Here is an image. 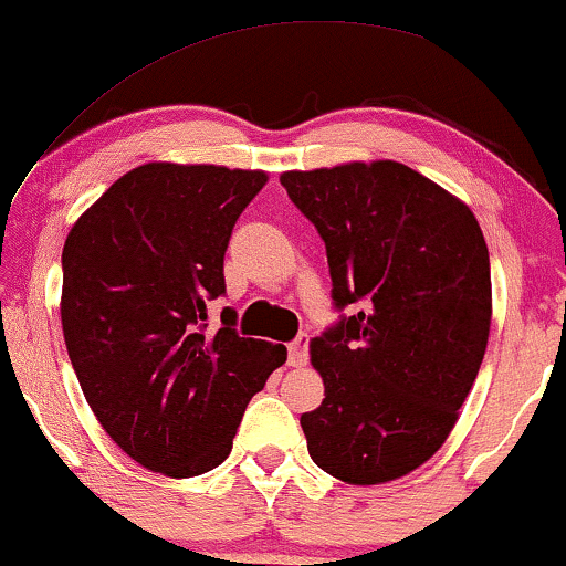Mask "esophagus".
<instances>
[{
    "mask_svg": "<svg viewBox=\"0 0 566 566\" xmlns=\"http://www.w3.org/2000/svg\"><path fill=\"white\" fill-rule=\"evenodd\" d=\"M307 357H310V336L298 334L294 342L289 344V365L291 368H302V365H307Z\"/></svg>",
    "mask_w": 566,
    "mask_h": 566,
    "instance_id": "obj_1",
    "label": "esophagus"
}]
</instances>
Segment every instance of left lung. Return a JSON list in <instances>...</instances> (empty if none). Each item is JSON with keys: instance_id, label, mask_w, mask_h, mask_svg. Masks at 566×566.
Returning a JSON list of instances; mask_svg holds the SVG:
<instances>
[{"instance_id": "8db88e82", "label": "left lung", "mask_w": 566, "mask_h": 566, "mask_svg": "<svg viewBox=\"0 0 566 566\" xmlns=\"http://www.w3.org/2000/svg\"><path fill=\"white\" fill-rule=\"evenodd\" d=\"M325 243L338 317L312 338L325 400L302 416L312 461L349 484L400 480L458 421L488 349L490 254L471 209L397 161L285 171Z\"/></svg>"}]
</instances>
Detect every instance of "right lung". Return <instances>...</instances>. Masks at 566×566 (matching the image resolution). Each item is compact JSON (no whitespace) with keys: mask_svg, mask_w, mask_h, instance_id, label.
Returning <instances> with one entry per match:
<instances>
[{"mask_svg":"<svg viewBox=\"0 0 566 566\" xmlns=\"http://www.w3.org/2000/svg\"><path fill=\"white\" fill-rule=\"evenodd\" d=\"M264 171L153 161L126 171L63 245L65 347L111 440L145 469L188 480L232 450L245 405L285 363L283 344L243 338L224 294L232 228Z\"/></svg>","mask_w":566,"mask_h":566,"instance_id":"obj_1","label":"right lung"}]
</instances>
